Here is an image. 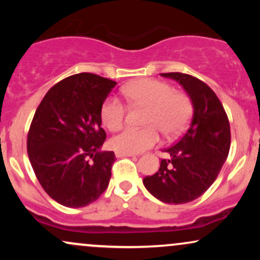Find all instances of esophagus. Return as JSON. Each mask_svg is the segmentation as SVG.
I'll list each match as a JSON object with an SVG mask.
<instances>
[{
  "label": "esophagus",
  "instance_id": "34e87169",
  "mask_svg": "<svg viewBox=\"0 0 260 260\" xmlns=\"http://www.w3.org/2000/svg\"><path fill=\"white\" fill-rule=\"evenodd\" d=\"M127 156H136L134 154H127V153H121V151H116V157H127Z\"/></svg>",
  "mask_w": 260,
  "mask_h": 260
}]
</instances>
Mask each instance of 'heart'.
<instances>
[{"mask_svg": "<svg viewBox=\"0 0 260 260\" xmlns=\"http://www.w3.org/2000/svg\"><path fill=\"white\" fill-rule=\"evenodd\" d=\"M124 96L133 106L148 107L147 128H126L111 139L116 151L136 154L156 144L159 131L165 136L180 134L192 117L193 105L184 92L175 91L171 84L156 79H140L123 89ZM126 104L116 96L107 98L101 107V120L110 131H117L126 122Z\"/></svg>", "mask_w": 260, "mask_h": 260, "instance_id": "obj_1", "label": "heart"}]
</instances>
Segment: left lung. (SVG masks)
<instances>
[{
	"instance_id": "1",
	"label": "left lung",
	"mask_w": 260,
	"mask_h": 260,
	"mask_svg": "<svg viewBox=\"0 0 260 260\" xmlns=\"http://www.w3.org/2000/svg\"><path fill=\"white\" fill-rule=\"evenodd\" d=\"M183 86L193 105V117L186 133L165 149L168 159L143 183L159 201L184 204L201 197L216 180L228 159L231 132L228 115L219 98L196 77L180 72L161 73Z\"/></svg>"
}]
</instances>
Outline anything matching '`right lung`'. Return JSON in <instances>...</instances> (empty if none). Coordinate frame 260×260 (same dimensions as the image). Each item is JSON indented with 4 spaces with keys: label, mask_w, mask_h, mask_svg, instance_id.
I'll return each mask as SVG.
<instances>
[{
    "label": "right lung",
    "mask_w": 260,
    "mask_h": 260,
    "mask_svg": "<svg viewBox=\"0 0 260 260\" xmlns=\"http://www.w3.org/2000/svg\"><path fill=\"white\" fill-rule=\"evenodd\" d=\"M117 84L92 73L67 77L46 92L29 128L26 150L41 187L68 208L86 207L109 186L113 151L106 139L101 107Z\"/></svg>",
    "instance_id": "add662e5"
}]
</instances>
